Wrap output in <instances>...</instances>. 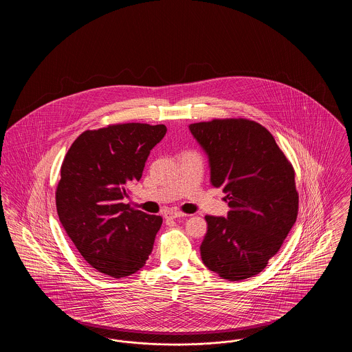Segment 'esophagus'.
<instances>
[{
	"instance_id": "1",
	"label": "esophagus",
	"mask_w": 352,
	"mask_h": 352,
	"mask_svg": "<svg viewBox=\"0 0 352 352\" xmlns=\"http://www.w3.org/2000/svg\"><path fill=\"white\" fill-rule=\"evenodd\" d=\"M184 217H186V214L181 212V211L170 210V211L165 212V219H168V220H171V219L184 218Z\"/></svg>"
}]
</instances>
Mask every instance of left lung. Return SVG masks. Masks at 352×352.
I'll return each instance as SVG.
<instances>
[{"label":"left lung","instance_id":"left-lung-1","mask_svg":"<svg viewBox=\"0 0 352 352\" xmlns=\"http://www.w3.org/2000/svg\"><path fill=\"white\" fill-rule=\"evenodd\" d=\"M208 157L211 184L227 194V218L206 217L203 264L228 281L258 274L298 214L294 168L258 122L224 118L188 126Z\"/></svg>","mask_w":352,"mask_h":352}]
</instances>
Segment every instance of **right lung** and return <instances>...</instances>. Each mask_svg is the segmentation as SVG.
<instances>
[{
    "label": "right lung",
    "mask_w": 352,
    "mask_h": 352,
    "mask_svg": "<svg viewBox=\"0 0 352 352\" xmlns=\"http://www.w3.org/2000/svg\"><path fill=\"white\" fill-rule=\"evenodd\" d=\"M166 131L140 122L85 131L65 157L55 192L59 220L84 260L107 276H131L149 258L162 218L124 198Z\"/></svg>",
    "instance_id": "obj_1"
}]
</instances>
